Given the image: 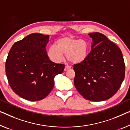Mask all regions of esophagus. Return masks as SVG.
I'll list each match as a JSON object with an SVG mask.
<instances>
[{
    "label": "esophagus",
    "instance_id": "obj_1",
    "mask_svg": "<svg viewBox=\"0 0 130 130\" xmlns=\"http://www.w3.org/2000/svg\"><path fill=\"white\" fill-rule=\"evenodd\" d=\"M70 68H71V67H69V66H65L64 71H68V69H69Z\"/></svg>",
    "mask_w": 130,
    "mask_h": 130
}]
</instances>
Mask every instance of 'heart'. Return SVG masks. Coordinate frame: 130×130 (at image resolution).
Segmentation results:
<instances>
[{"label":"heart","mask_w":130,"mask_h":130,"mask_svg":"<svg viewBox=\"0 0 130 130\" xmlns=\"http://www.w3.org/2000/svg\"><path fill=\"white\" fill-rule=\"evenodd\" d=\"M55 46L48 50L47 55L55 62H59L67 55V59L72 64H80L89 55V44L83 39L63 37L56 41Z\"/></svg>","instance_id":"obj_1"}]
</instances>
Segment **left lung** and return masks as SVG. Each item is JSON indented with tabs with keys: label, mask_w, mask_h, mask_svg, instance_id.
Returning <instances> with one entry per match:
<instances>
[{
	"label": "left lung",
	"mask_w": 130,
	"mask_h": 130,
	"mask_svg": "<svg viewBox=\"0 0 130 130\" xmlns=\"http://www.w3.org/2000/svg\"><path fill=\"white\" fill-rule=\"evenodd\" d=\"M92 49L86 61L73 66L74 85L85 99L100 102L111 98L125 76V64L120 48L104 34L92 32Z\"/></svg>",
	"instance_id": "1"
}]
</instances>
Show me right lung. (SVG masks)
<instances>
[{
    "label": "right lung",
    "mask_w": 130,
    "mask_h": 130,
    "mask_svg": "<svg viewBox=\"0 0 130 130\" xmlns=\"http://www.w3.org/2000/svg\"><path fill=\"white\" fill-rule=\"evenodd\" d=\"M49 36L32 33L11 46L6 61V74L15 94L30 101L47 96L54 86V77L65 65L50 60L45 46Z\"/></svg>",
    "instance_id": "right-lung-1"
}]
</instances>
